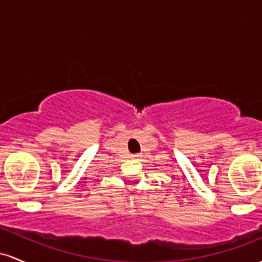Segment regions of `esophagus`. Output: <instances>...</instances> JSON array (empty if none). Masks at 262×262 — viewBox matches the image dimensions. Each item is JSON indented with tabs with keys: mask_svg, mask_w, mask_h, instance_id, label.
Wrapping results in <instances>:
<instances>
[{
	"mask_svg": "<svg viewBox=\"0 0 262 262\" xmlns=\"http://www.w3.org/2000/svg\"><path fill=\"white\" fill-rule=\"evenodd\" d=\"M131 158L132 160H137V158H140V155H132Z\"/></svg>",
	"mask_w": 262,
	"mask_h": 262,
	"instance_id": "esophagus-1",
	"label": "esophagus"
}]
</instances>
